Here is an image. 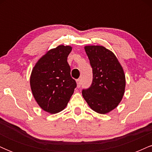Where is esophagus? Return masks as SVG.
Masks as SVG:
<instances>
[{"instance_id": "1", "label": "esophagus", "mask_w": 152, "mask_h": 152, "mask_svg": "<svg viewBox=\"0 0 152 152\" xmlns=\"http://www.w3.org/2000/svg\"><path fill=\"white\" fill-rule=\"evenodd\" d=\"M76 82H77V86L79 88V87H81V80L80 79V78H78V79L76 80Z\"/></svg>"}]
</instances>
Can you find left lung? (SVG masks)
<instances>
[{
  "label": "left lung",
  "mask_w": 152,
  "mask_h": 152,
  "mask_svg": "<svg viewBox=\"0 0 152 152\" xmlns=\"http://www.w3.org/2000/svg\"><path fill=\"white\" fill-rule=\"evenodd\" d=\"M84 48L93 80L88 88L82 90V95L94 111L106 114L121 101L126 85L124 73L116 56L105 47L88 46Z\"/></svg>",
  "instance_id": "obj_1"
}]
</instances>
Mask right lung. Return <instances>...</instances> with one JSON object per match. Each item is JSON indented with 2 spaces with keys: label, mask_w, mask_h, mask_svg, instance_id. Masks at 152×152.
<instances>
[{
  "label": "right lung",
  "mask_w": 152,
  "mask_h": 152,
  "mask_svg": "<svg viewBox=\"0 0 152 152\" xmlns=\"http://www.w3.org/2000/svg\"><path fill=\"white\" fill-rule=\"evenodd\" d=\"M71 50V46L63 45L50 50L40 58L31 73L33 95L41 108L50 114L66 107L77 86L67 62Z\"/></svg>",
  "instance_id": "add662e5"
}]
</instances>
